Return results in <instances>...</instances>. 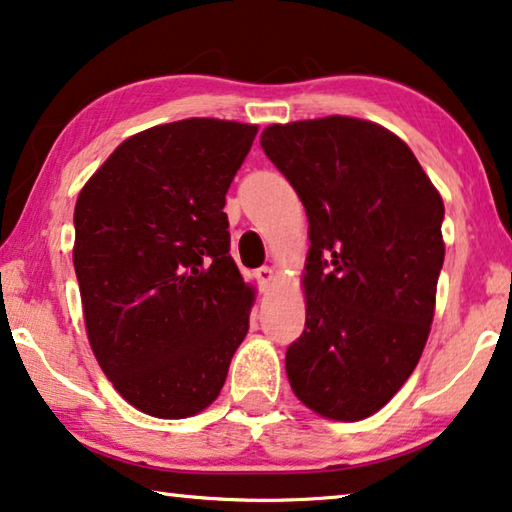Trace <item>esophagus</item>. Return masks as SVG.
Here are the masks:
<instances>
[{
  "label": "esophagus",
  "mask_w": 512,
  "mask_h": 512,
  "mask_svg": "<svg viewBox=\"0 0 512 512\" xmlns=\"http://www.w3.org/2000/svg\"><path fill=\"white\" fill-rule=\"evenodd\" d=\"M256 279H258V283H261L263 288H267V286H270V283L274 281V270H272L270 265L258 267V270H256Z\"/></svg>",
  "instance_id": "34e87169"
}]
</instances>
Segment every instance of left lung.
Returning a JSON list of instances; mask_svg holds the SVG:
<instances>
[{
    "label": "left lung",
    "instance_id": "left-lung-1",
    "mask_svg": "<svg viewBox=\"0 0 512 512\" xmlns=\"http://www.w3.org/2000/svg\"><path fill=\"white\" fill-rule=\"evenodd\" d=\"M261 146L304 203V332L288 345L295 396L359 421L419 364L444 265V203L414 153L382 125L325 116L270 125Z\"/></svg>",
    "mask_w": 512,
    "mask_h": 512
}]
</instances>
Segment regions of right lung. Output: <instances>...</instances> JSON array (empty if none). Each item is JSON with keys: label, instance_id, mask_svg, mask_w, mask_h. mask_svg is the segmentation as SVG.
Instances as JSON below:
<instances>
[{"label": "right lung", "instance_id": "add662e5", "mask_svg": "<svg viewBox=\"0 0 512 512\" xmlns=\"http://www.w3.org/2000/svg\"><path fill=\"white\" fill-rule=\"evenodd\" d=\"M258 128L219 119L125 139L82 187L73 263L93 355L144 414L187 419L219 396L254 290L229 254L226 192Z\"/></svg>", "mask_w": 512, "mask_h": 512}]
</instances>
